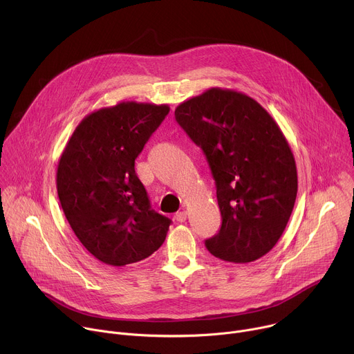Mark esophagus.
I'll return each mask as SVG.
<instances>
[{"label": "esophagus", "instance_id": "esophagus-1", "mask_svg": "<svg viewBox=\"0 0 354 354\" xmlns=\"http://www.w3.org/2000/svg\"><path fill=\"white\" fill-rule=\"evenodd\" d=\"M186 217H187V213H186V212H178L174 218H175V221H178V223H185V221H186Z\"/></svg>", "mask_w": 354, "mask_h": 354}]
</instances>
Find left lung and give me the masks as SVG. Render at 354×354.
<instances>
[{
	"instance_id": "8db88e82",
	"label": "left lung",
	"mask_w": 354,
	"mask_h": 354,
	"mask_svg": "<svg viewBox=\"0 0 354 354\" xmlns=\"http://www.w3.org/2000/svg\"><path fill=\"white\" fill-rule=\"evenodd\" d=\"M178 124L206 156L216 180L221 228L212 255L254 262L280 239L297 197V167L273 118L250 96L212 88L175 109Z\"/></svg>"
}]
</instances>
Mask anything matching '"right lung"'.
Listing matches in <instances>:
<instances>
[{
  "mask_svg": "<svg viewBox=\"0 0 354 354\" xmlns=\"http://www.w3.org/2000/svg\"><path fill=\"white\" fill-rule=\"evenodd\" d=\"M169 113L168 105L120 102L77 126L57 168L68 224L97 261L140 262L164 243L171 220L151 209L134 161Z\"/></svg>",
  "mask_w": 354,
  "mask_h": 354,
  "instance_id": "add662e5",
  "label": "right lung"
}]
</instances>
